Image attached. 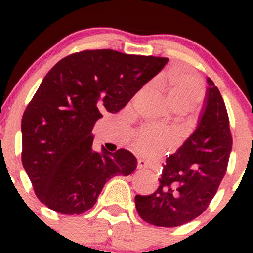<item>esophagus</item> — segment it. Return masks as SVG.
I'll list each match as a JSON object with an SVG mask.
<instances>
[{
  "mask_svg": "<svg viewBox=\"0 0 253 253\" xmlns=\"http://www.w3.org/2000/svg\"><path fill=\"white\" fill-rule=\"evenodd\" d=\"M137 168H138V169H144V168H148V163L145 162L144 159H138V162H137Z\"/></svg>",
  "mask_w": 253,
  "mask_h": 253,
  "instance_id": "34e87169",
  "label": "esophagus"
}]
</instances>
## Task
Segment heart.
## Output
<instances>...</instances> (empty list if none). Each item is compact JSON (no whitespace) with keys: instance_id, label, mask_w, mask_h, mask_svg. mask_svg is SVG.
Listing matches in <instances>:
<instances>
[{"instance_id":"1","label":"heart","mask_w":253,"mask_h":253,"mask_svg":"<svg viewBox=\"0 0 253 253\" xmlns=\"http://www.w3.org/2000/svg\"><path fill=\"white\" fill-rule=\"evenodd\" d=\"M168 101L174 109L193 108L203 100L205 89L202 82L183 71H171L160 79ZM178 136L174 131L144 127L133 138L137 152L149 158H155L175 147Z\"/></svg>"}]
</instances>
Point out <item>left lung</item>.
Instances as JSON below:
<instances>
[{
  "instance_id": "obj_1",
  "label": "left lung",
  "mask_w": 253,
  "mask_h": 253,
  "mask_svg": "<svg viewBox=\"0 0 253 253\" xmlns=\"http://www.w3.org/2000/svg\"><path fill=\"white\" fill-rule=\"evenodd\" d=\"M197 129L163 165L159 186L134 198L139 216L155 226L175 228L200 216L215 196L233 147L225 103L211 78Z\"/></svg>"
}]
</instances>
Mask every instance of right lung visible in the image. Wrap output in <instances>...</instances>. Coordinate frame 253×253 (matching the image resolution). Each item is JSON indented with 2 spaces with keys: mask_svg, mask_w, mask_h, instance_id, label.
<instances>
[{
  "mask_svg": "<svg viewBox=\"0 0 253 253\" xmlns=\"http://www.w3.org/2000/svg\"><path fill=\"white\" fill-rule=\"evenodd\" d=\"M169 58L84 50L58 61L38 88L22 119V163L37 197L61 214H82L104 185L134 171L127 149L93 150L94 125L119 112L163 70Z\"/></svg>",
  "mask_w": 253,
  "mask_h": 253,
  "instance_id": "right-lung-1",
  "label": "right lung"
}]
</instances>
